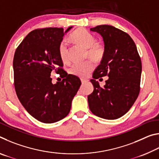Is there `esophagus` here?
<instances>
[{
    "label": "esophagus",
    "instance_id": "esophagus-1",
    "mask_svg": "<svg viewBox=\"0 0 159 159\" xmlns=\"http://www.w3.org/2000/svg\"><path fill=\"white\" fill-rule=\"evenodd\" d=\"M86 81H87V80H85V79H81V83H85Z\"/></svg>",
    "mask_w": 159,
    "mask_h": 159
}]
</instances>
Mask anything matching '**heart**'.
Instances as JSON below:
<instances>
[{"mask_svg": "<svg viewBox=\"0 0 159 159\" xmlns=\"http://www.w3.org/2000/svg\"><path fill=\"white\" fill-rule=\"evenodd\" d=\"M72 41L76 44L88 49V55L94 60H99L103 57L104 47L99 43H95V39L92 34L84 29H79L71 35ZM61 60L64 62L68 61V45L65 40H63L59 45ZM94 68V64L90 61L83 63H74L70 66L69 72L70 74L79 77H85L89 74Z\"/></svg>", "mask_w": 159, "mask_h": 159, "instance_id": "b5f03b06", "label": "heart"}]
</instances>
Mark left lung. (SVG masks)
<instances>
[{
  "label": "left lung",
  "instance_id": "1",
  "mask_svg": "<svg viewBox=\"0 0 159 159\" xmlns=\"http://www.w3.org/2000/svg\"><path fill=\"white\" fill-rule=\"evenodd\" d=\"M101 35L104 52L100 64L93 74L94 90L88 95L90 111L104 119H116L125 114L139 95L142 62L133 40L125 32L110 25L91 28ZM109 79L104 87L96 80Z\"/></svg>",
  "mask_w": 159,
  "mask_h": 159
}]
</instances>
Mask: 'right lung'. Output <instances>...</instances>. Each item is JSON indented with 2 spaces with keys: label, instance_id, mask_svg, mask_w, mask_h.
<instances>
[{
  "label": "right lung",
  "instance_id": "1",
  "mask_svg": "<svg viewBox=\"0 0 159 159\" xmlns=\"http://www.w3.org/2000/svg\"><path fill=\"white\" fill-rule=\"evenodd\" d=\"M62 28L36 29L26 36L15 51L13 60L17 98L30 115L45 123L57 122L69 114L71 102L81 82L61 69L59 45L65 34ZM63 79L52 84L51 72Z\"/></svg>",
  "mask_w": 159,
  "mask_h": 159
}]
</instances>
